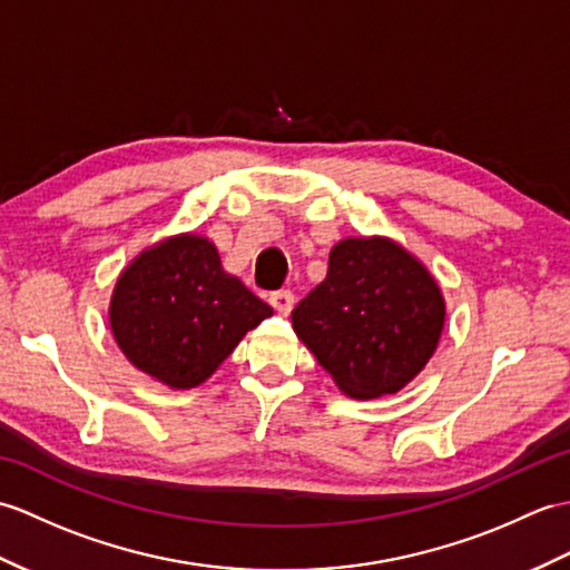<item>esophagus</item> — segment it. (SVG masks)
I'll use <instances>...</instances> for the list:
<instances>
[{
	"instance_id": "34e87169",
	"label": "esophagus",
	"mask_w": 570,
	"mask_h": 570,
	"mask_svg": "<svg viewBox=\"0 0 570 570\" xmlns=\"http://www.w3.org/2000/svg\"><path fill=\"white\" fill-rule=\"evenodd\" d=\"M269 304L274 306L276 313L288 316V313H292V308H294V304H296V298H294L292 292H286V288H284V292H276V294L269 296Z\"/></svg>"
}]
</instances>
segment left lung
I'll return each mask as SVG.
<instances>
[{"label":"left lung","instance_id":"8db88e82","mask_svg":"<svg viewBox=\"0 0 570 570\" xmlns=\"http://www.w3.org/2000/svg\"><path fill=\"white\" fill-rule=\"evenodd\" d=\"M294 331L341 392L396 394L426 367L445 323L435 278L386 237H347L328 274L292 313Z\"/></svg>","mask_w":570,"mask_h":570}]
</instances>
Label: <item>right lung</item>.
Returning <instances> with one entry per match:
<instances>
[{
  "instance_id": "1",
  "label": "right lung",
  "mask_w": 570,
  "mask_h": 570,
  "mask_svg": "<svg viewBox=\"0 0 570 570\" xmlns=\"http://www.w3.org/2000/svg\"><path fill=\"white\" fill-rule=\"evenodd\" d=\"M272 313L223 269L208 237L188 233L156 242L119 274L110 328L137 370L171 390H193Z\"/></svg>"
}]
</instances>
